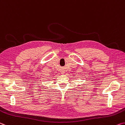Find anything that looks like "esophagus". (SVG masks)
I'll return each mask as SVG.
<instances>
[{
	"label": "esophagus",
	"instance_id": "esophagus-1",
	"mask_svg": "<svg viewBox=\"0 0 125 125\" xmlns=\"http://www.w3.org/2000/svg\"><path fill=\"white\" fill-rule=\"evenodd\" d=\"M61 73H65V71H64V70H61Z\"/></svg>",
	"mask_w": 125,
	"mask_h": 125
}]
</instances>
